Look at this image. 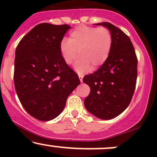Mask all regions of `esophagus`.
<instances>
[{
	"label": "esophagus",
	"instance_id": "obj_1",
	"mask_svg": "<svg viewBox=\"0 0 157 157\" xmlns=\"http://www.w3.org/2000/svg\"><path fill=\"white\" fill-rule=\"evenodd\" d=\"M82 78H83V76L82 75H79V79H80L81 82H82Z\"/></svg>",
	"mask_w": 157,
	"mask_h": 157
}]
</instances>
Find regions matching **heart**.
Masks as SVG:
<instances>
[{"instance_id": "b5f03b06", "label": "heart", "mask_w": 157, "mask_h": 157, "mask_svg": "<svg viewBox=\"0 0 157 157\" xmlns=\"http://www.w3.org/2000/svg\"><path fill=\"white\" fill-rule=\"evenodd\" d=\"M112 43V35L108 29L81 25L70 32L68 40L61 41L59 48L67 65L73 63L78 52L80 57L75 65V69L79 74H83L91 67L96 70L105 63L111 53Z\"/></svg>"}]
</instances>
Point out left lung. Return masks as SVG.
Returning <instances> with one entry per match:
<instances>
[{
	"instance_id": "8db88e82",
	"label": "left lung",
	"mask_w": 157,
	"mask_h": 157,
	"mask_svg": "<svg viewBox=\"0 0 157 157\" xmlns=\"http://www.w3.org/2000/svg\"><path fill=\"white\" fill-rule=\"evenodd\" d=\"M112 35L111 53L106 62L83 82L91 89L84 100L86 109L102 120H111L125 111L131 101L137 78V57L128 36L107 22L96 23Z\"/></svg>"
}]
</instances>
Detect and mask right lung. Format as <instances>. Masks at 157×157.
I'll use <instances>...</instances> for the list:
<instances>
[{"instance_id":"1","label":"right lung","mask_w":157,"mask_h":157,"mask_svg":"<svg viewBox=\"0 0 157 157\" xmlns=\"http://www.w3.org/2000/svg\"><path fill=\"white\" fill-rule=\"evenodd\" d=\"M71 26L40 23L20 41L15 51L14 82L24 109L40 121L57 117L80 83L63 60L60 44Z\"/></svg>"}]
</instances>
